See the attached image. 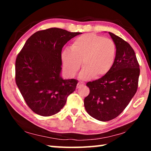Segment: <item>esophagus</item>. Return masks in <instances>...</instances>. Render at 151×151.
Instances as JSON below:
<instances>
[{
    "label": "esophagus",
    "mask_w": 151,
    "mask_h": 151,
    "mask_svg": "<svg viewBox=\"0 0 151 151\" xmlns=\"http://www.w3.org/2000/svg\"><path fill=\"white\" fill-rule=\"evenodd\" d=\"M84 86V84L83 83L78 82V83L77 84V86H76V87H77V88H81V87H82V86Z\"/></svg>",
    "instance_id": "obj_1"
}]
</instances>
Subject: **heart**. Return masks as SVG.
Here are the masks:
<instances>
[{"instance_id":"b5f03b06","label":"heart","mask_w":151,"mask_h":151,"mask_svg":"<svg viewBox=\"0 0 151 151\" xmlns=\"http://www.w3.org/2000/svg\"><path fill=\"white\" fill-rule=\"evenodd\" d=\"M116 54L113 40L93 33L79 36L73 40L70 48L64 49L60 55L61 62L66 75L73 76L83 63L84 69L80 78H101L111 70Z\"/></svg>"}]
</instances>
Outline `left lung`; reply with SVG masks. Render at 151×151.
<instances>
[{"label":"left lung","instance_id":"obj_1","mask_svg":"<svg viewBox=\"0 0 151 151\" xmlns=\"http://www.w3.org/2000/svg\"><path fill=\"white\" fill-rule=\"evenodd\" d=\"M116 47L114 63L101 78L88 82L90 93L84 105L88 114L101 121H109L124 111L136 93L140 75L139 65L129 43L109 32Z\"/></svg>","mask_w":151,"mask_h":151}]
</instances>
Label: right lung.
Listing matches in <instances>:
<instances>
[{
    "instance_id": "obj_1",
    "label": "right lung",
    "mask_w": 151,
    "mask_h": 151,
    "mask_svg": "<svg viewBox=\"0 0 151 151\" xmlns=\"http://www.w3.org/2000/svg\"><path fill=\"white\" fill-rule=\"evenodd\" d=\"M81 32L58 28L40 30L28 39L15 63V80L27 105L36 114L49 116L65 105L75 91L76 79L60 76V55L66 42Z\"/></svg>"
}]
</instances>
